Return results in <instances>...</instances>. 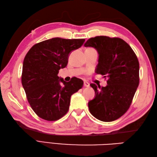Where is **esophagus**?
<instances>
[{"mask_svg":"<svg viewBox=\"0 0 157 157\" xmlns=\"http://www.w3.org/2000/svg\"><path fill=\"white\" fill-rule=\"evenodd\" d=\"M84 87H89V86H90L89 83L87 82H84Z\"/></svg>","mask_w":157,"mask_h":157,"instance_id":"34e87169","label":"esophagus"}]
</instances>
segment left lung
<instances>
[{
	"mask_svg": "<svg viewBox=\"0 0 157 157\" xmlns=\"http://www.w3.org/2000/svg\"><path fill=\"white\" fill-rule=\"evenodd\" d=\"M84 46L97 51L95 72L108 78L105 87L90 84L96 96L88 102L90 112L100 121H115L128 111L139 85L137 56L128 43L119 38L96 36L88 39Z\"/></svg>",
	"mask_w": 157,
	"mask_h": 157,
	"instance_id": "obj_1",
	"label": "left lung"
}]
</instances>
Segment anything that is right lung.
Segmentation results:
<instances>
[{"mask_svg":"<svg viewBox=\"0 0 157 157\" xmlns=\"http://www.w3.org/2000/svg\"><path fill=\"white\" fill-rule=\"evenodd\" d=\"M85 39L53 38L29 49L23 63L21 83L32 109L40 117L56 121L67 113L70 98L83 86L81 79L67 82L58 76L67 65L73 50L80 48Z\"/></svg>","mask_w":157,"mask_h":157,"instance_id":"right-lung-1","label":"right lung"}]
</instances>
